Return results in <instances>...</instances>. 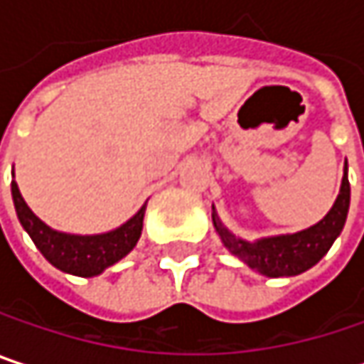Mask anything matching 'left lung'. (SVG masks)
Segmentation results:
<instances>
[{"instance_id": "left-lung-1", "label": "left lung", "mask_w": 364, "mask_h": 364, "mask_svg": "<svg viewBox=\"0 0 364 364\" xmlns=\"http://www.w3.org/2000/svg\"><path fill=\"white\" fill-rule=\"evenodd\" d=\"M346 171H348V164H346ZM348 208H350V181H348V175L343 173L339 196L333 208L327 213V217L304 232L247 242L230 234L219 223L215 213H213V223L223 245L238 259H242L249 267H253L269 278H282V276H297L310 269L327 255L331 245L343 230Z\"/></svg>"}]
</instances>
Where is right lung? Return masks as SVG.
I'll return each instance as SVG.
<instances>
[{
  "instance_id": "right-lung-1",
  "label": "right lung",
  "mask_w": 364,
  "mask_h": 364,
  "mask_svg": "<svg viewBox=\"0 0 364 364\" xmlns=\"http://www.w3.org/2000/svg\"><path fill=\"white\" fill-rule=\"evenodd\" d=\"M12 198L16 206V215L23 228L29 232L31 240L41 255L58 269L73 276H97L105 267L113 265L122 257L130 253L141 238L145 206L122 228L101 236H71L50 230L41 219H37L33 210L23 200L18 185L12 181Z\"/></svg>"
}]
</instances>
